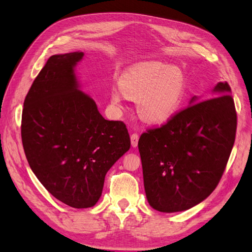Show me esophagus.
Segmentation results:
<instances>
[{
  "label": "esophagus",
  "instance_id": "1",
  "mask_svg": "<svg viewBox=\"0 0 252 252\" xmlns=\"http://www.w3.org/2000/svg\"><path fill=\"white\" fill-rule=\"evenodd\" d=\"M130 140H131V145L132 147H137L138 146V141H139V134L138 133H132L130 136Z\"/></svg>",
  "mask_w": 252,
  "mask_h": 252
}]
</instances>
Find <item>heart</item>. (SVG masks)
<instances>
[{
  "instance_id": "b5f03b06",
  "label": "heart",
  "mask_w": 252,
  "mask_h": 252,
  "mask_svg": "<svg viewBox=\"0 0 252 252\" xmlns=\"http://www.w3.org/2000/svg\"><path fill=\"white\" fill-rule=\"evenodd\" d=\"M120 88L111 93V100L120 106L124 95L137 100L141 119L151 124L168 122L179 111L187 95V77L179 67L157 61L144 62L126 71Z\"/></svg>"
}]
</instances>
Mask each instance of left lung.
<instances>
[{
  "instance_id": "8db88e82",
  "label": "left lung",
  "mask_w": 252,
  "mask_h": 252,
  "mask_svg": "<svg viewBox=\"0 0 252 252\" xmlns=\"http://www.w3.org/2000/svg\"><path fill=\"white\" fill-rule=\"evenodd\" d=\"M214 91L215 97L192 102L141 134L146 198L158 212L189 210L221 180L234 145L237 114L228 82H219Z\"/></svg>"
}]
</instances>
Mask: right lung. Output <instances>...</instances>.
<instances>
[{"instance_id": "1", "label": "right lung", "mask_w": 252, "mask_h": 252, "mask_svg": "<svg viewBox=\"0 0 252 252\" xmlns=\"http://www.w3.org/2000/svg\"><path fill=\"white\" fill-rule=\"evenodd\" d=\"M83 52L52 55L24 99L21 138L31 169L49 192L75 208L94 206L105 176L130 149L122 121L102 118L78 89L73 67Z\"/></svg>"}]
</instances>
